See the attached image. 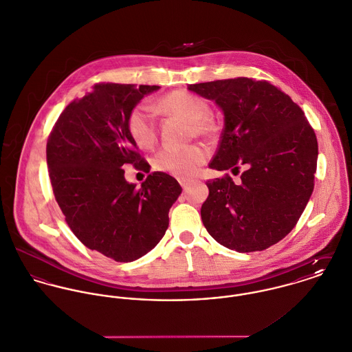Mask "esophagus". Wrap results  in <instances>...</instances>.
Instances as JSON below:
<instances>
[{
	"label": "esophagus",
	"instance_id": "esophagus-1",
	"mask_svg": "<svg viewBox=\"0 0 352 352\" xmlns=\"http://www.w3.org/2000/svg\"><path fill=\"white\" fill-rule=\"evenodd\" d=\"M178 182L181 184V186H182L184 189H186V188L193 182V179L186 178V177H179V178H178Z\"/></svg>",
	"mask_w": 352,
	"mask_h": 352
}]
</instances>
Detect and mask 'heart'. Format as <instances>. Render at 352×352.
<instances>
[{
    "instance_id": "obj_1",
    "label": "heart",
    "mask_w": 352,
    "mask_h": 352,
    "mask_svg": "<svg viewBox=\"0 0 352 352\" xmlns=\"http://www.w3.org/2000/svg\"><path fill=\"white\" fill-rule=\"evenodd\" d=\"M157 107L167 115L189 121L192 132L199 136H208L213 131L208 120V102L189 91H171L159 98ZM126 129L139 147H153L157 142V122L153 108L144 102L133 107L126 118ZM206 159L208 151L202 146L192 144L186 147H164L155 155L154 163L160 171L178 177H189L197 173Z\"/></svg>"
}]
</instances>
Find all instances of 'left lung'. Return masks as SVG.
<instances>
[{"mask_svg": "<svg viewBox=\"0 0 352 352\" xmlns=\"http://www.w3.org/2000/svg\"><path fill=\"white\" fill-rule=\"evenodd\" d=\"M189 90L224 112L209 167L236 175L245 166L237 185L228 174L206 182L202 223L230 250L263 251L296 227L312 195L316 133L302 109L269 80L220 79L190 85Z\"/></svg>", "mask_w": 352, "mask_h": 352, "instance_id": "obj_1", "label": "left lung"}]
</instances>
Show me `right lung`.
<instances>
[{
	"instance_id": "1",
	"label": "right lung",
	"mask_w": 352,
	"mask_h": 352,
	"mask_svg": "<svg viewBox=\"0 0 352 352\" xmlns=\"http://www.w3.org/2000/svg\"><path fill=\"white\" fill-rule=\"evenodd\" d=\"M154 85L101 82L70 102L47 140L52 192L73 234L90 250L132 262L151 251L168 227V210L182 188L154 171L142 188L128 184L124 164L151 166L128 133L126 118Z\"/></svg>"
}]
</instances>
